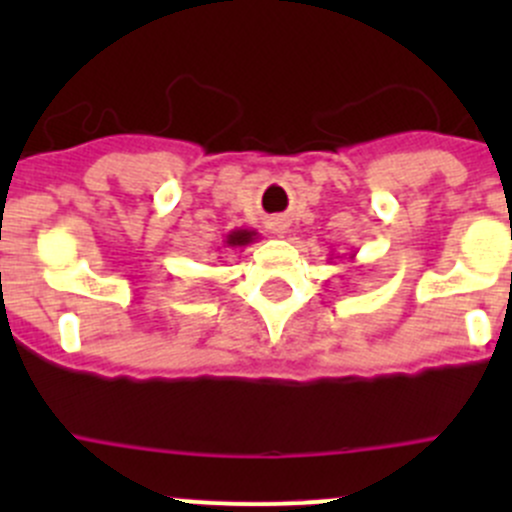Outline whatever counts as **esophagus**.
<instances>
[{
    "instance_id": "obj_1",
    "label": "esophagus",
    "mask_w": 512,
    "mask_h": 512,
    "mask_svg": "<svg viewBox=\"0 0 512 512\" xmlns=\"http://www.w3.org/2000/svg\"><path fill=\"white\" fill-rule=\"evenodd\" d=\"M287 227H289L287 220H272V223H270V230L277 232V235H285Z\"/></svg>"
}]
</instances>
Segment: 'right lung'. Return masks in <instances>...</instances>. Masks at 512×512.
Masks as SVG:
<instances>
[{
	"instance_id": "add662e5",
	"label": "right lung",
	"mask_w": 512,
	"mask_h": 512,
	"mask_svg": "<svg viewBox=\"0 0 512 512\" xmlns=\"http://www.w3.org/2000/svg\"><path fill=\"white\" fill-rule=\"evenodd\" d=\"M257 240V232L255 230H232L227 232L225 240H223V247H230V250H240V247L250 245V242Z\"/></svg>"
}]
</instances>
